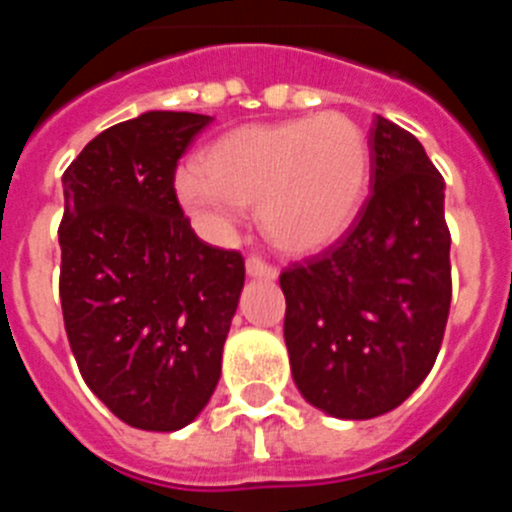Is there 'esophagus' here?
Here are the masks:
<instances>
[{"label": "esophagus", "mask_w": 512, "mask_h": 512, "mask_svg": "<svg viewBox=\"0 0 512 512\" xmlns=\"http://www.w3.org/2000/svg\"><path fill=\"white\" fill-rule=\"evenodd\" d=\"M246 274L256 279H277V266L266 264L261 256H251V259L246 261Z\"/></svg>", "instance_id": "34e87169"}]
</instances>
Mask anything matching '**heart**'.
Returning <instances> with one entry per match:
<instances>
[{
	"mask_svg": "<svg viewBox=\"0 0 512 512\" xmlns=\"http://www.w3.org/2000/svg\"><path fill=\"white\" fill-rule=\"evenodd\" d=\"M369 174V148L341 112L246 125L202 156V169L176 176L182 205L212 235L228 233L241 207L279 251L315 253L343 235Z\"/></svg>",
	"mask_w": 512,
	"mask_h": 512,
	"instance_id": "b5f03b06",
	"label": "heart"
}]
</instances>
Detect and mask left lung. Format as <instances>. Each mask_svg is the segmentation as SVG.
I'll return each mask as SVG.
<instances>
[{
  "instance_id": "1",
  "label": "left lung",
  "mask_w": 512,
  "mask_h": 512,
  "mask_svg": "<svg viewBox=\"0 0 512 512\" xmlns=\"http://www.w3.org/2000/svg\"><path fill=\"white\" fill-rule=\"evenodd\" d=\"M372 194L323 253L282 271L297 390L343 420L408 400L436 364L451 307L443 176L415 135L374 117Z\"/></svg>"
}]
</instances>
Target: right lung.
Returning <instances> with one entry per match:
<instances>
[{
    "instance_id": "right-lung-1",
    "label": "right lung",
    "mask_w": 512,
    "mask_h": 512,
    "mask_svg": "<svg viewBox=\"0 0 512 512\" xmlns=\"http://www.w3.org/2000/svg\"><path fill=\"white\" fill-rule=\"evenodd\" d=\"M194 112L117 122L63 171L61 310L89 390L140 431H179L220 379L246 266L200 241L176 200L174 174Z\"/></svg>"
}]
</instances>
